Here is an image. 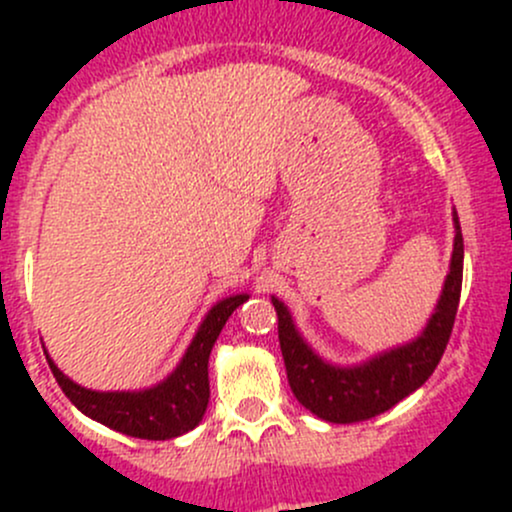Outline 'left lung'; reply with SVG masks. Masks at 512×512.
Listing matches in <instances>:
<instances>
[{"label":"left lung","mask_w":512,"mask_h":512,"mask_svg":"<svg viewBox=\"0 0 512 512\" xmlns=\"http://www.w3.org/2000/svg\"><path fill=\"white\" fill-rule=\"evenodd\" d=\"M453 225H456V240H453L451 272L443 282L436 312L431 314L421 337L404 347L374 356L364 364L332 366L319 359L299 337L289 309L280 299L272 297L289 389L304 409L329 423L366 421L389 411L401 399L414 394L418 386L426 384L446 352L461 302L463 235L456 210H453Z\"/></svg>","instance_id":"1"}]
</instances>
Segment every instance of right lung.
<instances>
[{
  "mask_svg": "<svg viewBox=\"0 0 512 512\" xmlns=\"http://www.w3.org/2000/svg\"><path fill=\"white\" fill-rule=\"evenodd\" d=\"M247 299V294H235L215 304L208 317L200 324L198 334L190 342L180 364L175 366L168 379L160 381L153 389L143 391H91L74 384L59 366L49 359L51 374L59 381L61 391L69 396L71 404L103 426L121 431L133 438L148 441H168L193 431L203 421L210 399L208 359L213 344L218 342L230 314Z\"/></svg>",
  "mask_w": 512,
  "mask_h": 512,
  "instance_id": "obj_1",
  "label": "right lung"
}]
</instances>
